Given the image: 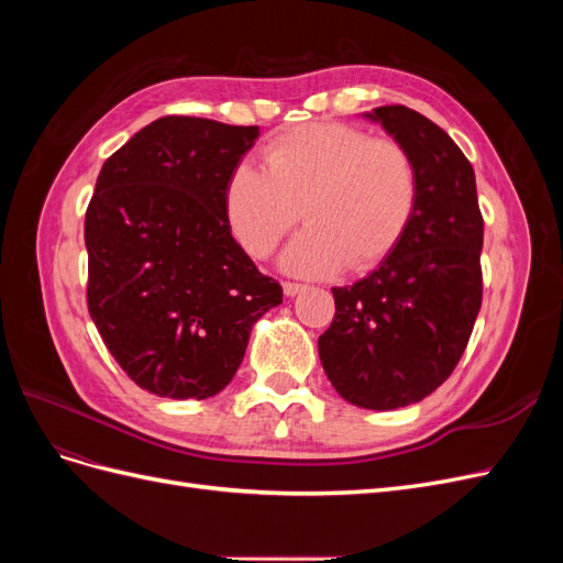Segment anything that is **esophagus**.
I'll list each match as a JSON object with an SVG mask.
<instances>
[{
    "label": "esophagus",
    "mask_w": 563,
    "mask_h": 563,
    "mask_svg": "<svg viewBox=\"0 0 563 563\" xmlns=\"http://www.w3.org/2000/svg\"><path fill=\"white\" fill-rule=\"evenodd\" d=\"M300 291H305V284H298V282H284V294H286L288 298L298 296Z\"/></svg>",
    "instance_id": "esophagus-1"
}]
</instances>
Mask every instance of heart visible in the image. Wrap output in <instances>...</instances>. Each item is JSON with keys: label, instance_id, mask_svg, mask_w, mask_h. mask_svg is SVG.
<instances>
[{"label": "heart", "instance_id": "1", "mask_svg": "<svg viewBox=\"0 0 563 563\" xmlns=\"http://www.w3.org/2000/svg\"><path fill=\"white\" fill-rule=\"evenodd\" d=\"M265 172L236 164L225 185L232 234L265 261L302 216L305 228L284 253L296 275L338 267L364 272L395 251L418 203L408 150L347 124H302L263 147Z\"/></svg>", "mask_w": 563, "mask_h": 563}]
</instances>
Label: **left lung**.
<instances>
[{"instance_id":"obj_1","label":"left lung","mask_w":563,"mask_h":563,"mask_svg":"<svg viewBox=\"0 0 563 563\" xmlns=\"http://www.w3.org/2000/svg\"><path fill=\"white\" fill-rule=\"evenodd\" d=\"M413 157L418 203L399 244L368 277L331 288L323 371L345 401L389 411L444 383L482 310L484 218L474 168L451 135L406 106L371 114Z\"/></svg>"}]
</instances>
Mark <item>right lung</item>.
I'll return each instance as SVG.
<instances>
[{
    "instance_id": "add662e5",
    "label": "right lung",
    "mask_w": 563,
    "mask_h": 563,
    "mask_svg": "<svg viewBox=\"0 0 563 563\" xmlns=\"http://www.w3.org/2000/svg\"><path fill=\"white\" fill-rule=\"evenodd\" d=\"M258 126L168 114L106 159L84 220L87 305L126 376L166 399H209L240 368L282 286L234 242L232 168Z\"/></svg>"
}]
</instances>
